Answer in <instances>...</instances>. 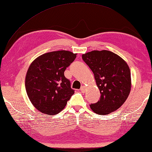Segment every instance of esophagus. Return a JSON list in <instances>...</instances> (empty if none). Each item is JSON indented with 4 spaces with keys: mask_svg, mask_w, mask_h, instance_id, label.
Segmentation results:
<instances>
[{
    "mask_svg": "<svg viewBox=\"0 0 152 152\" xmlns=\"http://www.w3.org/2000/svg\"><path fill=\"white\" fill-rule=\"evenodd\" d=\"M80 90L81 91V92H83V93H85V91H86V88L84 86H83L80 88Z\"/></svg>",
    "mask_w": 152,
    "mask_h": 152,
    "instance_id": "34e87169",
    "label": "esophagus"
}]
</instances>
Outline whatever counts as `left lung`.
Returning <instances> with one entry per match:
<instances>
[{"mask_svg": "<svg viewBox=\"0 0 152 152\" xmlns=\"http://www.w3.org/2000/svg\"><path fill=\"white\" fill-rule=\"evenodd\" d=\"M83 61L94 74L99 89V101L90 105L94 112L108 115L124 104L130 93L131 73L129 66L119 55L108 50H94L83 54Z\"/></svg>", "mask_w": 152, "mask_h": 152, "instance_id": "obj_1", "label": "left lung"}]
</instances>
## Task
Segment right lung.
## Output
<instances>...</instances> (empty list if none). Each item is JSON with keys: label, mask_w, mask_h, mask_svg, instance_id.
I'll use <instances>...</instances> for the list:
<instances>
[{"label": "right lung", "mask_w": 152, "mask_h": 152, "mask_svg": "<svg viewBox=\"0 0 152 152\" xmlns=\"http://www.w3.org/2000/svg\"><path fill=\"white\" fill-rule=\"evenodd\" d=\"M76 57L77 53L69 51H51L40 55L29 66L26 90L29 101L39 112L53 115L65 108L74 90L64 73Z\"/></svg>", "instance_id": "right-lung-1"}]
</instances>
